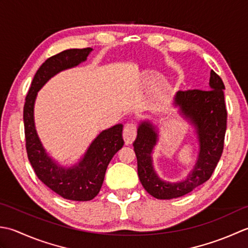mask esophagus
Instances as JSON below:
<instances>
[{
	"label": "esophagus",
	"instance_id": "esophagus-1",
	"mask_svg": "<svg viewBox=\"0 0 248 248\" xmlns=\"http://www.w3.org/2000/svg\"><path fill=\"white\" fill-rule=\"evenodd\" d=\"M136 136H137V127H136V125L131 122L126 123L123 129V138L125 142L127 144L131 143L135 140Z\"/></svg>",
	"mask_w": 248,
	"mask_h": 248
}]
</instances>
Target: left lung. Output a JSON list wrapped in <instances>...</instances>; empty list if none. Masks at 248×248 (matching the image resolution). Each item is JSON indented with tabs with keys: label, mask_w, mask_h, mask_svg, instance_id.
Returning <instances> with one entry per match:
<instances>
[{
	"label": "left lung",
	"mask_w": 248,
	"mask_h": 248,
	"mask_svg": "<svg viewBox=\"0 0 248 248\" xmlns=\"http://www.w3.org/2000/svg\"><path fill=\"white\" fill-rule=\"evenodd\" d=\"M209 84L206 91H178L174 97L180 114L194 125L199 142L198 159L185 180L171 183L156 174L151 154L158 140L157 131L149 121L139 125L137 138L133 143L138 175L144 189L154 198L173 199L190 193L211 178L220 159L227 128L225 85L214 70H211Z\"/></svg>",
	"instance_id": "left-lung-1"
}]
</instances>
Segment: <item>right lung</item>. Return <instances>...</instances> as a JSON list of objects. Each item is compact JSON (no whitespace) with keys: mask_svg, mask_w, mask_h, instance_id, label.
<instances>
[{"mask_svg":"<svg viewBox=\"0 0 248 248\" xmlns=\"http://www.w3.org/2000/svg\"><path fill=\"white\" fill-rule=\"evenodd\" d=\"M92 50H64L45 61L34 76L23 107L25 148L35 173L54 193L74 201L92 200L99 193L110 160L124 144L123 125L117 124L103 130L92 141L79 163L65 168L50 157L40 142L34 124V104L37 92L50 78L84 62Z\"/></svg>","mask_w":248,"mask_h":248,"instance_id":"obj_1","label":"right lung"}]
</instances>
